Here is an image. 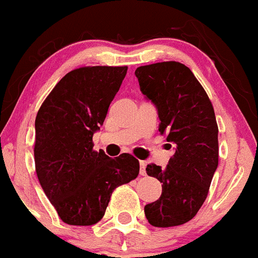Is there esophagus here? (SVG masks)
I'll use <instances>...</instances> for the list:
<instances>
[{"instance_id": "obj_1", "label": "esophagus", "mask_w": 258, "mask_h": 258, "mask_svg": "<svg viewBox=\"0 0 258 258\" xmlns=\"http://www.w3.org/2000/svg\"><path fill=\"white\" fill-rule=\"evenodd\" d=\"M145 166H146L145 162H144V161H140V175H141V176H145V175H146Z\"/></svg>"}]
</instances>
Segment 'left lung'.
<instances>
[{
	"label": "left lung",
	"mask_w": 258,
	"mask_h": 258,
	"mask_svg": "<svg viewBox=\"0 0 258 258\" xmlns=\"http://www.w3.org/2000/svg\"><path fill=\"white\" fill-rule=\"evenodd\" d=\"M140 90L157 106L159 132L175 145L166 168L146 166L162 196L144 211L155 227L178 226L197 215L219 166V127L207 92L186 66L162 61L139 67Z\"/></svg>",
	"instance_id": "1"
}]
</instances>
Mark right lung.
I'll list each match as a JSON object with an SVG mask.
<instances>
[{
    "label": "right lung",
    "instance_id": "obj_1",
    "mask_svg": "<svg viewBox=\"0 0 258 258\" xmlns=\"http://www.w3.org/2000/svg\"><path fill=\"white\" fill-rule=\"evenodd\" d=\"M127 67H82L56 83L36 117L34 163L39 184L62 222L90 226L103 219L112 192L138 177L123 153L94 150L92 136L119 90Z\"/></svg>",
    "mask_w": 258,
    "mask_h": 258
}]
</instances>
